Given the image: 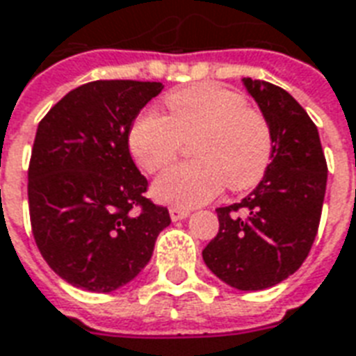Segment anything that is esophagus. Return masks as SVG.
Returning <instances> with one entry per match:
<instances>
[{"mask_svg": "<svg viewBox=\"0 0 356 356\" xmlns=\"http://www.w3.org/2000/svg\"><path fill=\"white\" fill-rule=\"evenodd\" d=\"M188 215H191L188 209H181V207H171L170 209L171 220H183V218H186Z\"/></svg>", "mask_w": 356, "mask_h": 356, "instance_id": "34e87169", "label": "esophagus"}]
</instances>
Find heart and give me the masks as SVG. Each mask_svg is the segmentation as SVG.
I'll list each match as a JSON object with an SVG mask.
<instances>
[{
    "label": "heart",
    "instance_id": "heart-1",
    "mask_svg": "<svg viewBox=\"0 0 356 356\" xmlns=\"http://www.w3.org/2000/svg\"><path fill=\"white\" fill-rule=\"evenodd\" d=\"M168 117L141 113L130 131L128 147L147 173L164 170L177 156L181 141L194 138L192 162L164 171L154 196L175 207L209 202L225 188L249 191L266 175L273 158V131L268 118L247 105L241 92L222 84L200 83L164 97Z\"/></svg>",
    "mask_w": 356,
    "mask_h": 356
}]
</instances>
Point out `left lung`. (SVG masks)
<instances>
[{
    "label": "left lung",
    "instance_id": "1",
    "mask_svg": "<svg viewBox=\"0 0 356 356\" xmlns=\"http://www.w3.org/2000/svg\"><path fill=\"white\" fill-rule=\"evenodd\" d=\"M273 131V158L254 191L218 207V234L202 257L226 285L262 291L298 270L312 251L326 191L317 126L281 86L243 79Z\"/></svg>",
    "mask_w": 356,
    "mask_h": 356
}]
</instances>
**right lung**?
Here are the masks:
<instances>
[{
	"instance_id": "1",
	"label": "right lung",
	"mask_w": 356,
	"mask_h": 356,
	"mask_svg": "<svg viewBox=\"0 0 356 356\" xmlns=\"http://www.w3.org/2000/svg\"><path fill=\"white\" fill-rule=\"evenodd\" d=\"M162 83L92 81L39 122L28 204L33 239L70 285L111 292L151 260L170 211L145 198L147 179L128 149L134 120Z\"/></svg>"
}]
</instances>
